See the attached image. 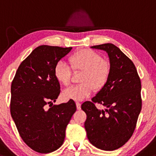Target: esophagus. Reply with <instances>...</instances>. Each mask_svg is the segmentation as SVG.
<instances>
[{
	"mask_svg": "<svg viewBox=\"0 0 156 156\" xmlns=\"http://www.w3.org/2000/svg\"><path fill=\"white\" fill-rule=\"evenodd\" d=\"M76 108H77V110L81 109V103L79 102V101H76Z\"/></svg>",
	"mask_w": 156,
	"mask_h": 156,
	"instance_id": "esophagus-1",
	"label": "esophagus"
}]
</instances>
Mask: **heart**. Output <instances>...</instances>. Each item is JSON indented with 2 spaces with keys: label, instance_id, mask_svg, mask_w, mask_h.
Listing matches in <instances>:
<instances>
[{
  "label": "heart",
  "instance_id": "b5f03b06",
  "mask_svg": "<svg viewBox=\"0 0 156 156\" xmlns=\"http://www.w3.org/2000/svg\"><path fill=\"white\" fill-rule=\"evenodd\" d=\"M69 62L73 71H83L80 80L83 83L66 89L62 93L65 99L83 100L91 94L94 87L99 89L108 82L111 73V65L97 52L90 49L78 51L69 57ZM71 67L63 61H59L55 66V77L64 86L71 83Z\"/></svg>",
  "mask_w": 156,
  "mask_h": 156
}]
</instances>
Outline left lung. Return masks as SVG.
I'll use <instances>...</instances> for the list:
<instances>
[{
	"instance_id": "8db88e82",
	"label": "left lung",
	"mask_w": 156,
	"mask_h": 156,
	"mask_svg": "<svg viewBox=\"0 0 156 156\" xmlns=\"http://www.w3.org/2000/svg\"><path fill=\"white\" fill-rule=\"evenodd\" d=\"M90 48L108 53L111 73L91 101L82 105L87 115L85 128L94 146L111 151L123 146L133 133L141 110V80L132 60L115 45L105 43ZM96 103L106 109H97Z\"/></svg>"
}]
</instances>
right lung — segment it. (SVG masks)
Segmentation results:
<instances>
[{"label":"right lung","instance_id":"1","mask_svg":"<svg viewBox=\"0 0 156 156\" xmlns=\"http://www.w3.org/2000/svg\"><path fill=\"white\" fill-rule=\"evenodd\" d=\"M71 49L38 46L20 63L12 80L11 116L24 142L37 153H49L60 147L76 110L73 99L53 105L60 93L55 66Z\"/></svg>","mask_w":156,"mask_h":156}]
</instances>
